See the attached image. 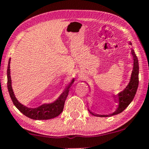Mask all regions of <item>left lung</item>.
<instances>
[{
  "label": "left lung",
  "mask_w": 149,
  "mask_h": 149,
  "mask_svg": "<svg viewBox=\"0 0 149 149\" xmlns=\"http://www.w3.org/2000/svg\"><path fill=\"white\" fill-rule=\"evenodd\" d=\"M130 44L132 45L131 42H130ZM132 54L133 59H134V67H133V71L131 75L130 81L123 91L120 92L115 96V98L117 100L118 104L116 111L109 115H99V114L94 113L90 110H88L92 115L99 116V117H109V116L117 115V114L120 113L121 112L123 111L133 100L135 95H136L138 85H139V63H138L137 57L136 56L133 49H132Z\"/></svg>",
  "instance_id": "8db88e82"
}]
</instances>
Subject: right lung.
Here are the masks:
<instances>
[{
  "label": "right lung",
  "instance_id": "obj_1",
  "mask_svg": "<svg viewBox=\"0 0 149 149\" xmlns=\"http://www.w3.org/2000/svg\"><path fill=\"white\" fill-rule=\"evenodd\" d=\"M10 59L8 61V71H7V76H8V89L9 92L10 96L13 101V104L17 109L19 110L24 115L27 116L28 118L33 120H48L57 117L63 111V109L64 107L65 101L68 96L69 92L70 86L65 89V90L59 97V99L54 102V103L49 104H43L40 107L36 108V109H30V108L26 107L25 106L22 105L18 102L15 97L14 92L12 89L11 85V78H10ZM71 82V83H73Z\"/></svg>",
  "mask_w": 149,
  "mask_h": 149
}]
</instances>
